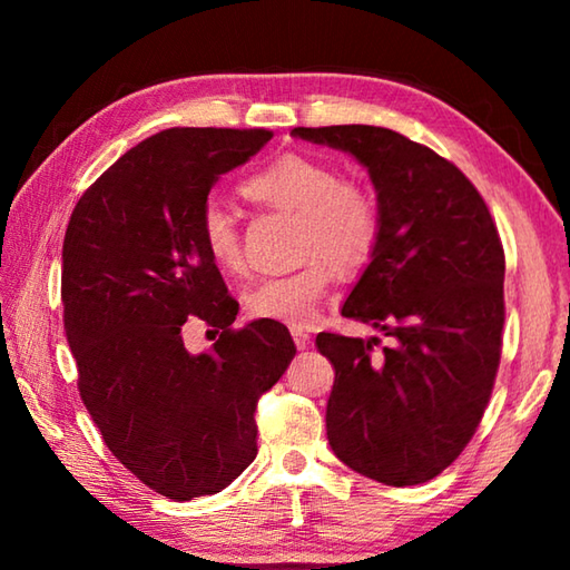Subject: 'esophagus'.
I'll return each instance as SVG.
<instances>
[{
    "label": "esophagus",
    "instance_id": "34e87169",
    "mask_svg": "<svg viewBox=\"0 0 570 570\" xmlns=\"http://www.w3.org/2000/svg\"><path fill=\"white\" fill-rule=\"evenodd\" d=\"M292 336H294V344H296V350H306L308 346V340H312V336H308V332H304V330H292Z\"/></svg>",
    "mask_w": 570,
    "mask_h": 570
}]
</instances>
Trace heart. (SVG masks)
<instances>
[{
  "label": "heart",
  "instance_id": "b5f03b06",
  "mask_svg": "<svg viewBox=\"0 0 570 570\" xmlns=\"http://www.w3.org/2000/svg\"><path fill=\"white\" fill-rule=\"evenodd\" d=\"M240 193L266 208L298 218L296 256L304 262L292 274L266 276L248 288L244 302L254 320L306 326L320 316L322 298L336 272H356L370 262L382 236L377 198L360 183L342 178L332 163L286 153L240 183ZM198 234L220 272H244V244L236 218L208 200Z\"/></svg>",
  "mask_w": 570,
  "mask_h": 570
}]
</instances>
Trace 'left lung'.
Masks as SVG:
<instances>
[{
	"instance_id": "obj_1",
	"label": "left lung",
	"mask_w": 570,
	"mask_h": 570,
	"mask_svg": "<svg viewBox=\"0 0 570 570\" xmlns=\"http://www.w3.org/2000/svg\"><path fill=\"white\" fill-rule=\"evenodd\" d=\"M370 170L382 236L342 306L380 336L322 332L336 377L326 438L344 465L384 485L438 478L475 435L493 394L505 324V250L455 163L374 125L294 128Z\"/></svg>"
}]
</instances>
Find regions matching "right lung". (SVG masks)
<instances>
[{"instance_id": "obj_1", "label": "right lung", "mask_w": 570, "mask_h": 570, "mask_svg": "<svg viewBox=\"0 0 570 570\" xmlns=\"http://www.w3.org/2000/svg\"><path fill=\"white\" fill-rule=\"evenodd\" d=\"M274 138L250 128L150 135L82 193L62 244L65 332L105 445L170 500L220 493L256 458V404L294 360L278 322L234 326L238 302L200 244L218 176ZM219 340L190 355L181 326Z\"/></svg>"}]
</instances>
